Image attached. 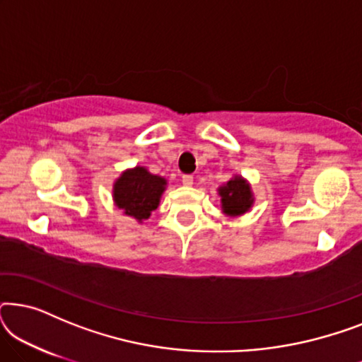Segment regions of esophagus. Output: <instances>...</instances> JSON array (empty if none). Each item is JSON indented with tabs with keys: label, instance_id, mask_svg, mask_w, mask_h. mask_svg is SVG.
Masks as SVG:
<instances>
[{
	"label": "esophagus",
	"instance_id": "obj_1",
	"mask_svg": "<svg viewBox=\"0 0 362 362\" xmlns=\"http://www.w3.org/2000/svg\"><path fill=\"white\" fill-rule=\"evenodd\" d=\"M181 181H182V185H185V186H191L192 181H194V177H192V175H182Z\"/></svg>",
	"mask_w": 362,
	"mask_h": 362
}]
</instances>
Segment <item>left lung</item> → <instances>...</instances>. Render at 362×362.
<instances>
[{
    "mask_svg": "<svg viewBox=\"0 0 362 362\" xmlns=\"http://www.w3.org/2000/svg\"><path fill=\"white\" fill-rule=\"evenodd\" d=\"M219 196L222 197V212L227 216H240L250 209L254 197H252L250 186L244 177L235 176L227 185L219 187Z\"/></svg>",
    "mask_w": 362,
    "mask_h": 362,
    "instance_id": "left-lung-1",
    "label": "left lung"
}]
</instances>
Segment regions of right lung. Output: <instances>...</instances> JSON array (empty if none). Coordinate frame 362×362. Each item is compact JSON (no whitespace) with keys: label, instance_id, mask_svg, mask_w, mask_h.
Masks as SVG:
<instances>
[{"label":"right lung","instance_id":"obj_1","mask_svg":"<svg viewBox=\"0 0 362 362\" xmlns=\"http://www.w3.org/2000/svg\"><path fill=\"white\" fill-rule=\"evenodd\" d=\"M165 186V177L151 175L146 168L136 166L122 173V176L115 181L113 201L118 209L141 222L143 219H148L160 204Z\"/></svg>","mask_w":362,"mask_h":362}]
</instances>
